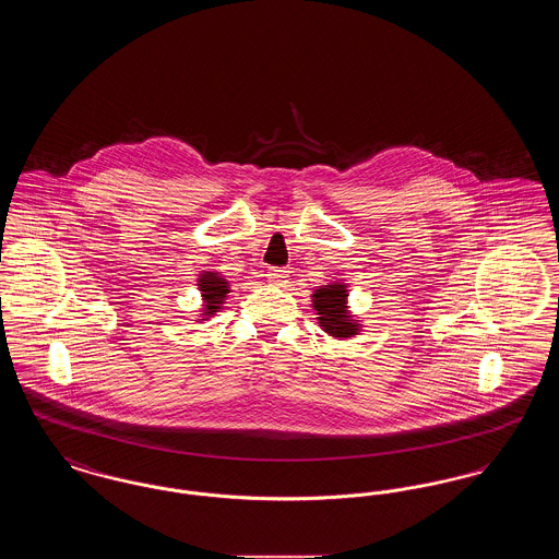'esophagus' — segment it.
I'll list each match as a JSON object with an SVG mask.
<instances>
[{
    "instance_id": "obj_1",
    "label": "esophagus",
    "mask_w": 559,
    "mask_h": 559,
    "mask_svg": "<svg viewBox=\"0 0 559 559\" xmlns=\"http://www.w3.org/2000/svg\"><path fill=\"white\" fill-rule=\"evenodd\" d=\"M287 270H283V267H267L266 278L267 283H272V285H285L287 283Z\"/></svg>"
}]
</instances>
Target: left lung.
Returning a JSON list of instances; mask_svg holds the SVG:
<instances>
[{
  "instance_id": "8db88e82",
  "label": "left lung",
  "mask_w": 559,
  "mask_h": 559,
  "mask_svg": "<svg viewBox=\"0 0 559 559\" xmlns=\"http://www.w3.org/2000/svg\"><path fill=\"white\" fill-rule=\"evenodd\" d=\"M312 306L319 314V324L333 337H352L358 333V322L347 312V289L342 283L320 287L312 295Z\"/></svg>"
}]
</instances>
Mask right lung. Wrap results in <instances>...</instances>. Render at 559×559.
<instances>
[{"mask_svg":"<svg viewBox=\"0 0 559 559\" xmlns=\"http://www.w3.org/2000/svg\"><path fill=\"white\" fill-rule=\"evenodd\" d=\"M199 289H201L203 301H205V308H203V317L205 319L213 317V312H217L222 308V304L226 299V293H230L226 278H222L217 272L201 274Z\"/></svg>","mask_w":559,"mask_h":559,"instance_id":"right-lung-1","label":"right lung"}]
</instances>
